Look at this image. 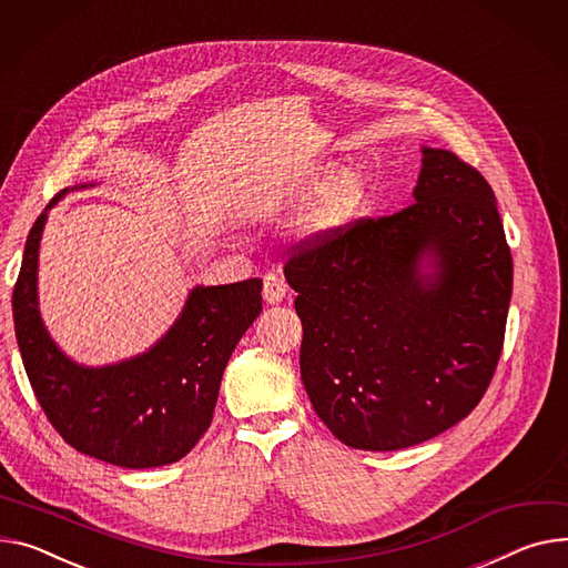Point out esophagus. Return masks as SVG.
Masks as SVG:
<instances>
[{
    "mask_svg": "<svg viewBox=\"0 0 568 568\" xmlns=\"http://www.w3.org/2000/svg\"><path fill=\"white\" fill-rule=\"evenodd\" d=\"M285 292H287V285H285V281L278 274H267V276H264L262 296H264V301H267V304H281Z\"/></svg>",
    "mask_w": 568,
    "mask_h": 568,
    "instance_id": "esophagus-1",
    "label": "esophagus"
}]
</instances>
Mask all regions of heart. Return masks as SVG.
Listing matches in <instances>:
<instances>
[{
  "label": "heart",
  "instance_id": "heart-1",
  "mask_svg": "<svg viewBox=\"0 0 568 568\" xmlns=\"http://www.w3.org/2000/svg\"><path fill=\"white\" fill-rule=\"evenodd\" d=\"M326 178V171L320 175V180ZM367 180L361 171L347 169L337 173L320 192L317 201L311 205V210L304 216V231L308 235H328L337 229H343L345 223L354 219L358 212L363 199H365Z\"/></svg>",
  "mask_w": 568,
  "mask_h": 568
}]
</instances>
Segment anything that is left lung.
Instances as JSON below:
<instances>
[{"mask_svg": "<svg viewBox=\"0 0 568 568\" xmlns=\"http://www.w3.org/2000/svg\"><path fill=\"white\" fill-rule=\"evenodd\" d=\"M423 155L415 203L306 237L285 262L304 324L301 379L356 449H404L455 427L503 354L514 262L494 189L449 150Z\"/></svg>", "mask_w": 568, "mask_h": 568, "instance_id": "1", "label": "left lung"}]
</instances>
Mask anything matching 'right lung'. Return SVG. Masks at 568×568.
<instances>
[{"instance_id":"1","label":"right lung","mask_w":568,"mask_h":568,"mask_svg":"<svg viewBox=\"0 0 568 568\" xmlns=\"http://www.w3.org/2000/svg\"><path fill=\"white\" fill-rule=\"evenodd\" d=\"M31 225L13 287V322L33 395L59 436L82 455L158 468L186 457L212 425L225 365L262 311V281L196 287L160 343L130 361L84 367L59 352L36 298L48 210Z\"/></svg>"}]
</instances>
